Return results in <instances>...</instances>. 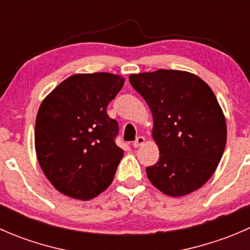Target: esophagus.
Listing matches in <instances>:
<instances>
[{"label":"esophagus","mask_w":250,"mask_h":250,"mask_svg":"<svg viewBox=\"0 0 250 250\" xmlns=\"http://www.w3.org/2000/svg\"><path fill=\"white\" fill-rule=\"evenodd\" d=\"M144 143H145V138L138 137L137 139H135V141H133V146H134V147H139V146L143 145Z\"/></svg>","instance_id":"34e87169"}]
</instances>
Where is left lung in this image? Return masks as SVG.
<instances>
[{
    "label": "left lung",
    "mask_w": 250,
    "mask_h": 250,
    "mask_svg": "<svg viewBox=\"0 0 250 250\" xmlns=\"http://www.w3.org/2000/svg\"><path fill=\"white\" fill-rule=\"evenodd\" d=\"M132 87L153 118L152 138L160 160L146 168L161 192L181 197L211 178L226 145V121L215 94L197 76L180 70L132 74Z\"/></svg>",
    "instance_id": "1"
}]
</instances>
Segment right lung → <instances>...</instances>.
Here are the masks:
<instances>
[{"instance_id": "add662e5", "label": "right lung", "mask_w": 250, "mask_h": 250, "mask_svg": "<svg viewBox=\"0 0 250 250\" xmlns=\"http://www.w3.org/2000/svg\"><path fill=\"white\" fill-rule=\"evenodd\" d=\"M125 78L109 72L76 74L41 103L35 150L42 172L62 195L97 197L112 183L125 151L115 138L118 123L106 113Z\"/></svg>"}]
</instances>
